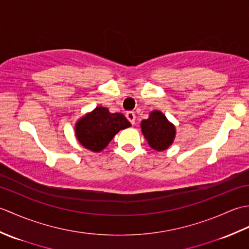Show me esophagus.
<instances>
[{"mask_svg": "<svg viewBox=\"0 0 249 249\" xmlns=\"http://www.w3.org/2000/svg\"><path fill=\"white\" fill-rule=\"evenodd\" d=\"M126 118H127V120L130 122L131 124H135V120H136V115H135V113L133 112V111H127V112H126Z\"/></svg>", "mask_w": 249, "mask_h": 249, "instance_id": "esophagus-1", "label": "esophagus"}]
</instances>
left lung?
<instances>
[{
    "label": "left lung",
    "instance_id": "8db88e82",
    "mask_svg": "<svg viewBox=\"0 0 249 249\" xmlns=\"http://www.w3.org/2000/svg\"><path fill=\"white\" fill-rule=\"evenodd\" d=\"M141 131L147 143L156 151H165L172 144L176 137V127L162 112L152 111L149 119L141 122Z\"/></svg>",
    "mask_w": 249,
    "mask_h": 249
}]
</instances>
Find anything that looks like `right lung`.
<instances>
[{
    "label": "right lung",
    "mask_w": 249,
    "mask_h": 249,
    "mask_svg": "<svg viewBox=\"0 0 249 249\" xmlns=\"http://www.w3.org/2000/svg\"><path fill=\"white\" fill-rule=\"evenodd\" d=\"M131 126L122 113H110L105 107H96L79 120L75 126L78 141L92 152H100L121 129Z\"/></svg>",
    "instance_id": "right-lung-1"
}]
</instances>
